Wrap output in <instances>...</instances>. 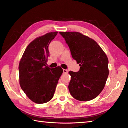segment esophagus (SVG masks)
<instances>
[{
  "label": "esophagus",
  "instance_id": "34e87169",
  "mask_svg": "<svg viewBox=\"0 0 128 128\" xmlns=\"http://www.w3.org/2000/svg\"><path fill=\"white\" fill-rule=\"evenodd\" d=\"M63 72H64V74H68V70H66V69H64V70H63Z\"/></svg>",
  "mask_w": 128,
  "mask_h": 128
}]
</instances>
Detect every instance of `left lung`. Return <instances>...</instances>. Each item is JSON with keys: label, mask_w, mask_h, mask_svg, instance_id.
I'll use <instances>...</instances> for the list:
<instances>
[{"label": "left lung", "mask_w": 128, "mask_h": 128, "mask_svg": "<svg viewBox=\"0 0 128 128\" xmlns=\"http://www.w3.org/2000/svg\"><path fill=\"white\" fill-rule=\"evenodd\" d=\"M60 33L80 66L78 72H68L70 93L79 101L94 99L102 91L109 76L106 55L95 40L86 35L79 32Z\"/></svg>", "instance_id": "obj_1"}]
</instances>
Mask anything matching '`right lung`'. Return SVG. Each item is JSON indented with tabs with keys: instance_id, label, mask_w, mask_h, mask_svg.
<instances>
[{
	"instance_id": "right-lung-1",
	"label": "right lung",
	"mask_w": 128,
	"mask_h": 128,
	"mask_svg": "<svg viewBox=\"0 0 128 128\" xmlns=\"http://www.w3.org/2000/svg\"><path fill=\"white\" fill-rule=\"evenodd\" d=\"M58 32H48L34 39L19 62V84L29 99L36 104H44L52 99L63 72L60 66L50 68L46 66L50 56L48 45Z\"/></svg>"
}]
</instances>
